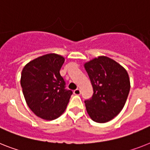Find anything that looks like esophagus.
Returning <instances> with one entry per match:
<instances>
[{
	"label": "esophagus",
	"instance_id": "esophagus-1",
	"mask_svg": "<svg viewBox=\"0 0 150 150\" xmlns=\"http://www.w3.org/2000/svg\"><path fill=\"white\" fill-rule=\"evenodd\" d=\"M73 93H74L75 95H80V94H81V90L79 88L75 89V90L73 91Z\"/></svg>",
	"mask_w": 150,
	"mask_h": 150
}]
</instances>
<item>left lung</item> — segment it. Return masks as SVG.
Returning a JSON list of instances; mask_svg holds the SVG:
<instances>
[{
	"instance_id": "1",
	"label": "left lung",
	"mask_w": 150,
	"mask_h": 150,
	"mask_svg": "<svg viewBox=\"0 0 150 150\" xmlns=\"http://www.w3.org/2000/svg\"><path fill=\"white\" fill-rule=\"evenodd\" d=\"M93 87V95L85 100L90 117L106 123L124 108L130 89L129 75L123 66L106 56H99L85 64Z\"/></svg>"
}]
</instances>
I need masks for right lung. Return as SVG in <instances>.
<instances>
[{
  "label": "right lung",
  "mask_w": 150,
  "mask_h": 150,
  "mask_svg": "<svg viewBox=\"0 0 150 150\" xmlns=\"http://www.w3.org/2000/svg\"><path fill=\"white\" fill-rule=\"evenodd\" d=\"M64 62L59 55L46 54L30 62L22 70L21 85L26 104L44 120H55L63 114L72 94L65 89L60 75Z\"/></svg>",
  "instance_id": "right-lung-1"
}]
</instances>
